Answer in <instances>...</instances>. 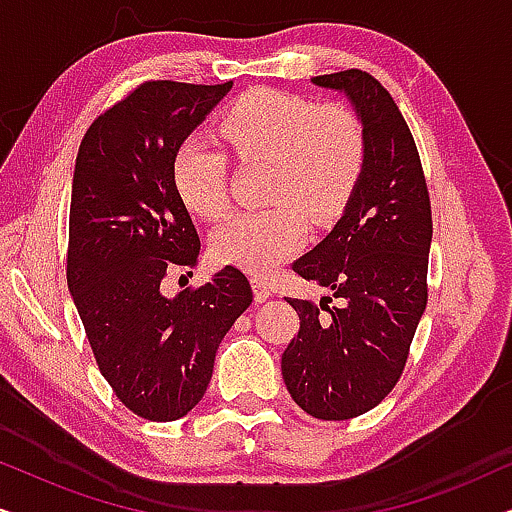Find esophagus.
Segmentation results:
<instances>
[{"label":"esophagus","mask_w":512,"mask_h":512,"mask_svg":"<svg viewBox=\"0 0 512 512\" xmlns=\"http://www.w3.org/2000/svg\"><path fill=\"white\" fill-rule=\"evenodd\" d=\"M251 289H254L256 303H265V300L272 296L268 282H263V279H258V277H251Z\"/></svg>","instance_id":"obj_1"}]
</instances>
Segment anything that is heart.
I'll return each mask as SVG.
<instances>
[{
    "mask_svg": "<svg viewBox=\"0 0 512 512\" xmlns=\"http://www.w3.org/2000/svg\"><path fill=\"white\" fill-rule=\"evenodd\" d=\"M219 135L240 160L272 163L268 200L214 233L216 261L265 275L305 240L307 219L326 223L345 209L366 163L361 121L345 104H317L275 88H254L223 111ZM179 198L195 216L221 221L230 209L228 158L186 139L172 160Z\"/></svg>",
    "mask_w": 512,
    "mask_h": 512,
    "instance_id": "b5f03b06",
    "label": "heart"
}]
</instances>
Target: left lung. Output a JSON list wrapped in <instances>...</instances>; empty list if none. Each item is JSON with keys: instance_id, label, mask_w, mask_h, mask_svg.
<instances>
[{"instance_id": "1", "label": "left lung", "mask_w": 512, "mask_h": 512, "mask_svg": "<svg viewBox=\"0 0 512 512\" xmlns=\"http://www.w3.org/2000/svg\"><path fill=\"white\" fill-rule=\"evenodd\" d=\"M312 81L352 100L366 163L335 228L291 265L339 305L286 298L300 328L282 354V375L307 415L340 422L373 410L401 380L429 298L433 221L415 137L389 90L361 69Z\"/></svg>"}]
</instances>
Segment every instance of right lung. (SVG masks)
<instances>
[{"instance_id": "1", "label": "right lung", "mask_w": 512, "mask_h": 512, "mask_svg": "<svg viewBox=\"0 0 512 512\" xmlns=\"http://www.w3.org/2000/svg\"><path fill=\"white\" fill-rule=\"evenodd\" d=\"M230 88L139 83L90 123L76 156L67 284L104 380L151 422L202 401L223 335L254 300L233 265L174 298L160 286L200 258L174 153Z\"/></svg>"}]
</instances>
